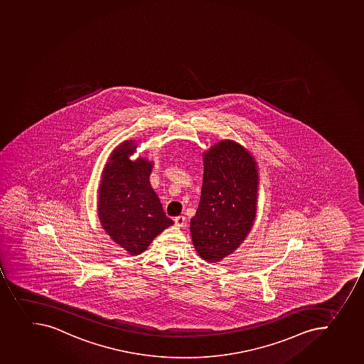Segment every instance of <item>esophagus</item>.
Listing matches in <instances>:
<instances>
[{
  "instance_id": "esophagus-1",
  "label": "esophagus",
  "mask_w": 364,
  "mask_h": 364,
  "mask_svg": "<svg viewBox=\"0 0 364 364\" xmlns=\"http://www.w3.org/2000/svg\"><path fill=\"white\" fill-rule=\"evenodd\" d=\"M174 223H176V225L178 228H183V226L186 225V218L183 215H179V217L174 218Z\"/></svg>"
}]
</instances>
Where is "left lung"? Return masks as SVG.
Here are the masks:
<instances>
[{
  "label": "left lung",
  "mask_w": 364,
  "mask_h": 364,
  "mask_svg": "<svg viewBox=\"0 0 364 364\" xmlns=\"http://www.w3.org/2000/svg\"><path fill=\"white\" fill-rule=\"evenodd\" d=\"M258 181L256 160L238 142L223 140L204 153L200 203L191 219L192 242L203 259L217 263L249 235Z\"/></svg>",
  "instance_id": "1"
}]
</instances>
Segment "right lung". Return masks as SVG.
<instances>
[{
	"instance_id": "add662e5",
	"label": "right lung",
	"mask_w": 364,
	"mask_h": 364,
	"mask_svg": "<svg viewBox=\"0 0 364 364\" xmlns=\"http://www.w3.org/2000/svg\"><path fill=\"white\" fill-rule=\"evenodd\" d=\"M133 140L124 141L112 152L99 187L97 212L101 225L113 242L132 256L144 252L153 239L173 225L149 183L152 163L135 161Z\"/></svg>"
}]
</instances>
